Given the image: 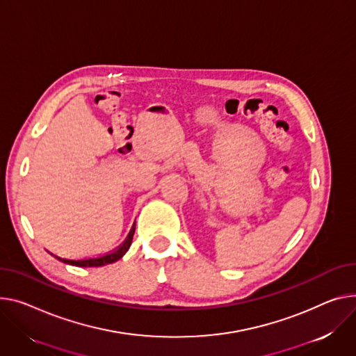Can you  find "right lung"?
I'll list each match as a JSON object with an SVG mask.
<instances>
[{
	"mask_svg": "<svg viewBox=\"0 0 356 356\" xmlns=\"http://www.w3.org/2000/svg\"><path fill=\"white\" fill-rule=\"evenodd\" d=\"M133 234H134V226L133 229L130 230L129 236L126 238V241L115 248L114 250H110L104 254H100L97 257H83V259H68V257H58L61 259L63 262L65 264H70V265H76V266H86V268H91V266H104V265H108V264H113L115 262V260L120 259L130 248L131 245V241H133Z\"/></svg>",
	"mask_w": 356,
	"mask_h": 356,
	"instance_id": "1",
	"label": "right lung"
}]
</instances>
